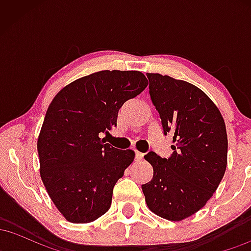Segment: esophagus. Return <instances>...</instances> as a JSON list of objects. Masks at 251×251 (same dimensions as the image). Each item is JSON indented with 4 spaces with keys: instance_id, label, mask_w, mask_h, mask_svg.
<instances>
[{
    "instance_id": "34e87169",
    "label": "esophagus",
    "mask_w": 251,
    "mask_h": 251,
    "mask_svg": "<svg viewBox=\"0 0 251 251\" xmlns=\"http://www.w3.org/2000/svg\"><path fill=\"white\" fill-rule=\"evenodd\" d=\"M143 157H144V153H142V152H138V151H135V160H137V162H139V160H142L143 159Z\"/></svg>"
}]
</instances>
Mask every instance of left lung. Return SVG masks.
I'll return each instance as SVG.
<instances>
[{"instance_id": "left-lung-1", "label": "left lung", "mask_w": 251, "mask_h": 251, "mask_svg": "<svg viewBox=\"0 0 251 251\" xmlns=\"http://www.w3.org/2000/svg\"><path fill=\"white\" fill-rule=\"evenodd\" d=\"M146 75L164 134H172L174 152L169 158L144 155L153 177L142 189L152 212L178 222L205 205L226 174V124L217 106L195 85L158 73Z\"/></svg>"}]
</instances>
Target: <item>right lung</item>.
<instances>
[{
  "label": "right lung",
  "mask_w": 251,
  "mask_h": 251,
  "mask_svg": "<svg viewBox=\"0 0 251 251\" xmlns=\"http://www.w3.org/2000/svg\"><path fill=\"white\" fill-rule=\"evenodd\" d=\"M148 79L138 71H100L63 87L43 120L37 152L50 200L72 223H89L111 208L113 188L134 159L132 150L105 144L124 102Z\"/></svg>",
  "instance_id": "right-lung-1"
}]
</instances>
